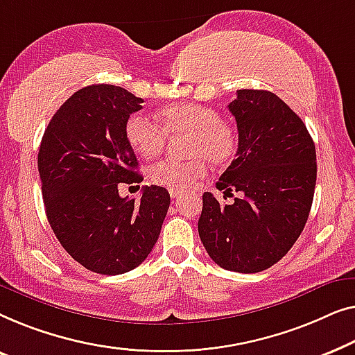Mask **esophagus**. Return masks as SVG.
<instances>
[{
  "label": "esophagus",
  "mask_w": 355,
  "mask_h": 355,
  "mask_svg": "<svg viewBox=\"0 0 355 355\" xmlns=\"http://www.w3.org/2000/svg\"><path fill=\"white\" fill-rule=\"evenodd\" d=\"M168 193H171V196L173 199H177V198L182 196V191H180V189H168Z\"/></svg>",
  "instance_id": "obj_1"
}]
</instances>
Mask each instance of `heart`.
<instances>
[{"label": "heart", "mask_w": 355, "mask_h": 355, "mask_svg": "<svg viewBox=\"0 0 355 355\" xmlns=\"http://www.w3.org/2000/svg\"><path fill=\"white\" fill-rule=\"evenodd\" d=\"M162 128L143 114L127 119L123 133L128 146L143 159H154L164 151L167 133L184 138V161H162L149 168V180L168 189H187L206 175L209 161L227 166L238 151V135L232 123L223 121L216 109L196 103H182L159 111Z\"/></svg>", "instance_id": "heart-1"}]
</instances>
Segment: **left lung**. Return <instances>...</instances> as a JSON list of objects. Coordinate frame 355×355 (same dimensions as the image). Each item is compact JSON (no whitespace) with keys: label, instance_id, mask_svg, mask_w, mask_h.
Returning <instances> with one entry per match:
<instances>
[{"label":"left lung","instance_id":"left-lung-1","mask_svg":"<svg viewBox=\"0 0 355 355\" xmlns=\"http://www.w3.org/2000/svg\"><path fill=\"white\" fill-rule=\"evenodd\" d=\"M228 109L238 151L217 189L239 196L220 204L204 193L198 232L217 266L256 273L286 256L306 227L317 182L315 144L301 117L272 92L238 89Z\"/></svg>","mask_w":355,"mask_h":355}]
</instances>
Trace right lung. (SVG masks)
I'll return each mask as SVG.
<instances>
[{
    "instance_id": "add662e5",
    "label": "right lung",
    "mask_w": 355,
    "mask_h": 355,
    "mask_svg": "<svg viewBox=\"0 0 355 355\" xmlns=\"http://www.w3.org/2000/svg\"><path fill=\"white\" fill-rule=\"evenodd\" d=\"M141 103L125 88L89 85L58 109L40 144L49 225L73 261L101 275L130 272L148 257L171 204L156 184L139 201L119 194V183L143 180L123 133Z\"/></svg>"
}]
</instances>
